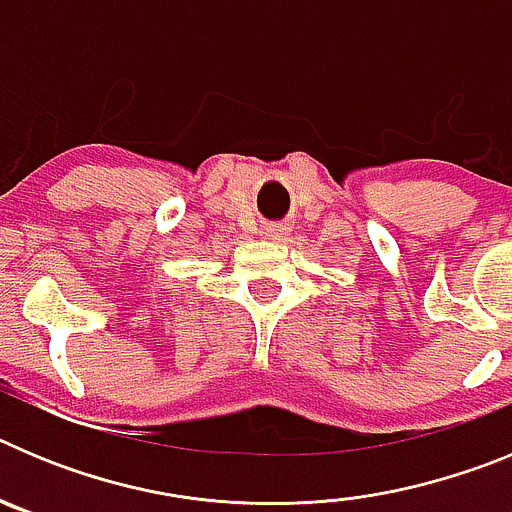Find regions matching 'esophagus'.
<instances>
[{
	"instance_id": "obj_1",
	"label": "esophagus",
	"mask_w": 512,
	"mask_h": 512,
	"mask_svg": "<svg viewBox=\"0 0 512 512\" xmlns=\"http://www.w3.org/2000/svg\"><path fill=\"white\" fill-rule=\"evenodd\" d=\"M266 233L274 235V238H284V235H287L289 230L284 228V225H271V228H266Z\"/></svg>"
}]
</instances>
